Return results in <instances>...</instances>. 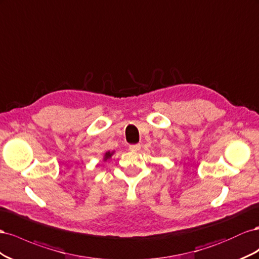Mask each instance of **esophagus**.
I'll use <instances>...</instances> for the list:
<instances>
[{
    "label": "esophagus",
    "mask_w": 259,
    "mask_h": 259,
    "mask_svg": "<svg viewBox=\"0 0 259 259\" xmlns=\"http://www.w3.org/2000/svg\"><path fill=\"white\" fill-rule=\"evenodd\" d=\"M129 149H130V151H139L140 149H141V145H140V144H131V145H129Z\"/></svg>",
    "instance_id": "34e87169"
}]
</instances>
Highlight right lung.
<instances>
[{"instance_id":"right-lung-1","label":"right lung","mask_w":259,"mask_h":259,"mask_svg":"<svg viewBox=\"0 0 259 259\" xmlns=\"http://www.w3.org/2000/svg\"><path fill=\"white\" fill-rule=\"evenodd\" d=\"M113 154H114V152H106V153L104 154V158H103V160L106 161L107 159H109L110 157H112Z\"/></svg>"}]
</instances>
